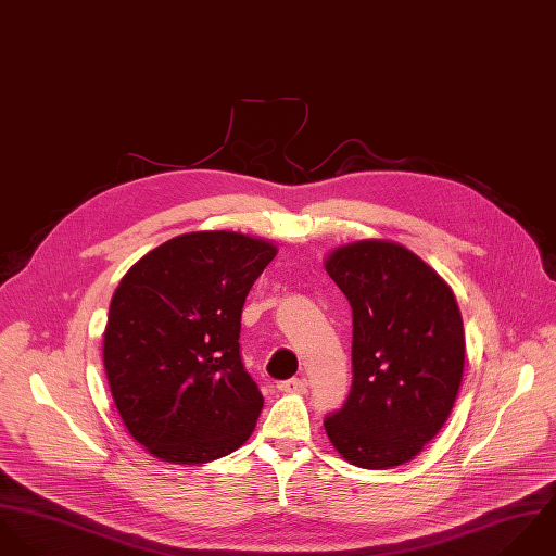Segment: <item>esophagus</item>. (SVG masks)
Listing matches in <instances>:
<instances>
[{"mask_svg": "<svg viewBox=\"0 0 556 556\" xmlns=\"http://www.w3.org/2000/svg\"><path fill=\"white\" fill-rule=\"evenodd\" d=\"M279 391L283 393H305L307 391V380L305 378H288V380H281L277 384Z\"/></svg>", "mask_w": 556, "mask_h": 556, "instance_id": "1", "label": "esophagus"}]
</instances>
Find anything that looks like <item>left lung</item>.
Returning a JSON list of instances; mask_svg holds the SVG:
<instances>
[{
	"label": "left lung",
	"mask_w": 556,
	"mask_h": 556,
	"mask_svg": "<svg viewBox=\"0 0 556 556\" xmlns=\"http://www.w3.org/2000/svg\"><path fill=\"white\" fill-rule=\"evenodd\" d=\"M327 273L352 307V387L343 406L325 417V430L354 466H400L439 434L462 382L455 296L395 242L341 247Z\"/></svg>",
	"instance_id": "8db88e82"
}]
</instances>
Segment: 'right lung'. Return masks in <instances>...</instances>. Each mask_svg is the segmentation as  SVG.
<instances>
[{
	"instance_id": "right-lung-1",
	"label": "right lung",
	"mask_w": 556,
	"mask_h": 556,
	"mask_svg": "<svg viewBox=\"0 0 556 556\" xmlns=\"http://www.w3.org/2000/svg\"><path fill=\"white\" fill-rule=\"evenodd\" d=\"M277 247L236 231H193L143 255L119 281L105 371L130 437L174 464L244 443L264 397L242 365L240 316Z\"/></svg>"
}]
</instances>
